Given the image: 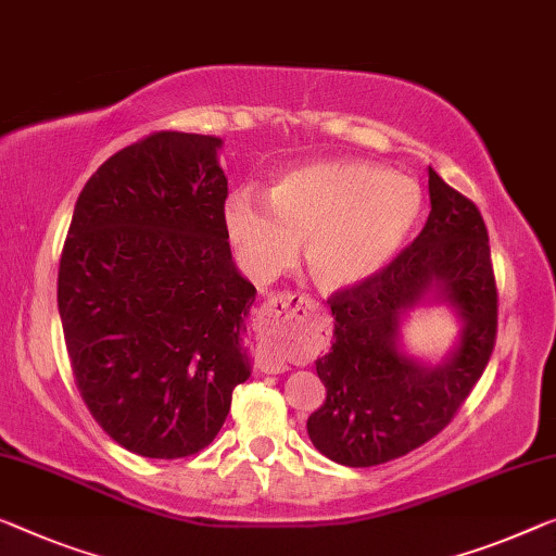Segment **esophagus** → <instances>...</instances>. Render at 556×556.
I'll return each mask as SVG.
<instances>
[{"mask_svg": "<svg viewBox=\"0 0 556 556\" xmlns=\"http://www.w3.org/2000/svg\"><path fill=\"white\" fill-rule=\"evenodd\" d=\"M314 309V302L304 294H275L269 296L262 306L260 317V331L262 337H267L269 346L260 352V369L262 371H285L287 357L279 350V342H285L287 337H292L296 321L302 317H309Z\"/></svg>", "mask_w": 556, "mask_h": 556, "instance_id": "obj_1", "label": "esophagus"}]
</instances>
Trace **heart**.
<instances>
[{
  "instance_id": "heart-1",
  "label": "heart",
  "mask_w": 556,
  "mask_h": 556,
  "mask_svg": "<svg viewBox=\"0 0 556 556\" xmlns=\"http://www.w3.org/2000/svg\"><path fill=\"white\" fill-rule=\"evenodd\" d=\"M419 187L364 162H314L285 174L269 199L237 189L225 225L244 269L275 277L294 262L304 239V264L319 287L344 289L375 275L400 250L417 222Z\"/></svg>"
}]
</instances>
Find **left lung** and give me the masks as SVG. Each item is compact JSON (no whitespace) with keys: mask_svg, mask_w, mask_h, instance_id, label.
<instances>
[{"mask_svg":"<svg viewBox=\"0 0 556 556\" xmlns=\"http://www.w3.org/2000/svg\"><path fill=\"white\" fill-rule=\"evenodd\" d=\"M427 225L392 262L329 296L334 342L317 359L327 400L306 419L312 444L344 467H375L427 444L454 419L496 342V279L477 204L429 167ZM455 304L460 346L439 368L395 346L401 314L427 291Z\"/></svg>","mask_w":556,"mask_h":556,"instance_id":"8db88e82","label":"left lung"}]
</instances>
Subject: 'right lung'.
Segmentation results:
<instances>
[{
	"mask_svg": "<svg viewBox=\"0 0 556 556\" xmlns=\"http://www.w3.org/2000/svg\"><path fill=\"white\" fill-rule=\"evenodd\" d=\"M222 139L154 131L81 189L60 260L64 344L97 425L149 459L202 452L250 377L256 289L225 225Z\"/></svg>",
	"mask_w": 556,
	"mask_h": 556,
	"instance_id": "right-lung-1",
	"label": "right lung"
}]
</instances>
